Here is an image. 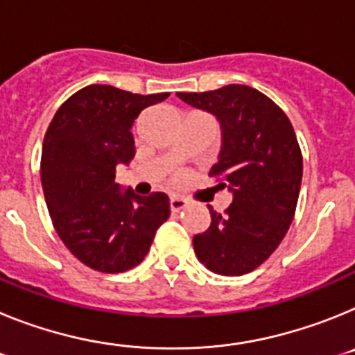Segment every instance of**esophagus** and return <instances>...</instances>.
I'll use <instances>...</instances> for the list:
<instances>
[{"instance_id":"1","label":"esophagus","mask_w":355,"mask_h":355,"mask_svg":"<svg viewBox=\"0 0 355 355\" xmlns=\"http://www.w3.org/2000/svg\"><path fill=\"white\" fill-rule=\"evenodd\" d=\"M188 206V200L187 199H181V197H171V211L172 213H178L181 209H184Z\"/></svg>"}]
</instances>
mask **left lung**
I'll use <instances>...</instances> for the list:
<instances>
[{"instance_id":"1","label":"left lung","mask_w":355,"mask_h":355,"mask_svg":"<svg viewBox=\"0 0 355 355\" xmlns=\"http://www.w3.org/2000/svg\"><path fill=\"white\" fill-rule=\"evenodd\" d=\"M178 97L220 121V158L209 175L233 192L222 215L209 208L211 224L193 236L196 256L215 274H249L270 258L293 220L302 183L297 135L283 110L247 85Z\"/></svg>"}]
</instances>
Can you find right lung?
Listing matches in <instances>:
<instances>
[{
  "mask_svg": "<svg viewBox=\"0 0 355 355\" xmlns=\"http://www.w3.org/2000/svg\"><path fill=\"white\" fill-rule=\"evenodd\" d=\"M168 96L89 85L56 110L46 131L40 181L51 222L94 270L121 274L140 265L171 215L165 193L140 197L115 183V167L135 156V119Z\"/></svg>",
  "mask_w": 355,
  "mask_h": 355,
  "instance_id": "obj_1",
  "label": "right lung"
}]
</instances>
